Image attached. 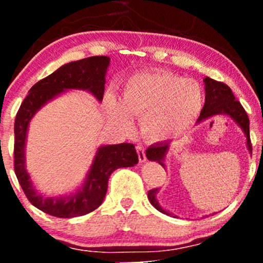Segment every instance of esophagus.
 Returning <instances> with one entry per match:
<instances>
[{
  "mask_svg": "<svg viewBox=\"0 0 263 263\" xmlns=\"http://www.w3.org/2000/svg\"><path fill=\"white\" fill-rule=\"evenodd\" d=\"M136 151H137V155H138V159H140V162H144L146 161V152H144V148L142 144H137L136 146Z\"/></svg>",
  "mask_w": 263,
  "mask_h": 263,
  "instance_id": "obj_1",
  "label": "esophagus"
}]
</instances>
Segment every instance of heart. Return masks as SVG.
I'll return each instance as SVG.
<instances>
[{"mask_svg": "<svg viewBox=\"0 0 263 263\" xmlns=\"http://www.w3.org/2000/svg\"><path fill=\"white\" fill-rule=\"evenodd\" d=\"M106 102L123 127L129 115L140 116L142 134L152 141L173 137L197 120L204 104V91L195 80L165 70L141 71L123 85L122 102L108 92Z\"/></svg>", "mask_w": 263, "mask_h": 263, "instance_id": "heart-1", "label": "heart"}]
</instances>
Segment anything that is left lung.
Wrapping results in <instances>:
<instances>
[{
  "mask_svg": "<svg viewBox=\"0 0 263 263\" xmlns=\"http://www.w3.org/2000/svg\"><path fill=\"white\" fill-rule=\"evenodd\" d=\"M205 104L203 110H201L200 116H199L198 122L204 121V120L209 119L214 115H228L230 116L235 122L240 126L243 134L246 136L247 141V148L250 153L252 155V144L250 140V120L247 116L245 108L240 104V101L235 100V96L232 93L231 89L226 84L220 83L211 78H205ZM171 141H163L158 143L152 144L146 151V156L149 161H155L164 167L165 156H167L168 151H170ZM158 189H152L148 192V200L149 203L156 208L157 210L161 211L163 214L171 215L168 211H165L161 205L157 201L156 194Z\"/></svg>",
  "mask_w": 263,
  "mask_h": 263,
  "instance_id": "obj_1",
  "label": "left lung"
}]
</instances>
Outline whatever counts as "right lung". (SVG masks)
Wrapping results in <instances>:
<instances>
[{"label":"right lung","instance_id":"obj_1","mask_svg":"<svg viewBox=\"0 0 263 263\" xmlns=\"http://www.w3.org/2000/svg\"><path fill=\"white\" fill-rule=\"evenodd\" d=\"M110 58L104 55L90 57L60 66L58 70L39 80L29 90L21 104L14 120V172L27 199L39 210L57 218H74L86 215L100 206L107 192L111 173L117 168L134 167L138 156L132 143L107 144L98 148L85 183L77 192L64 197H43L33 186L26 171L27 129L32 117L48 101L64 92V90H86L99 101L105 91V75Z\"/></svg>","mask_w":263,"mask_h":263}]
</instances>
